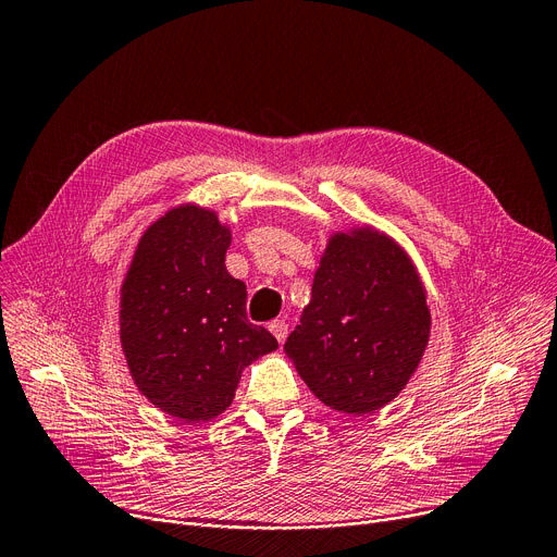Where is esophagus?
Segmentation results:
<instances>
[{
    "label": "esophagus",
    "mask_w": 557,
    "mask_h": 557,
    "mask_svg": "<svg viewBox=\"0 0 557 557\" xmlns=\"http://www.w3.org/2000/svg\"><path fill=\"white\" fill-rule=\"evenodd\" d=\"M268 329L272 331V335H274L281 344L285 342V337H287V324H285V320H274V322H270Z\"/></svg>",
    "instance_id": "1"
}]
</instances>
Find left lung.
I'll list each match as a JSON object with an SVG mask.
<instances>
[{
	"label": "left lung",
	"mask_w": 557,
	"mask_h": 557,
	"mask_svg": "<svg viewBox=\"0 0 557 557\" xmlns=\"http://www.w3.org/2000/svg\"><path fill=\"white\" fill-rule=\"evenodd\" d=\"M429 335L426 289L410 256L362 226L329 237L285 354L324 406L369 414L408 385Z\"/></svg>",
	"instance_id": "8db88e82"
}]
</instances>
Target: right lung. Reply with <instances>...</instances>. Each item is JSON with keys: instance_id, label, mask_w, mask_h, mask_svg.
<instances>
[{"instance_id": "obj_1", "label": "right lung", "mask_w": 557, "mask_h": 557, "mask_svg": "<svg viewBox=\"0 0 557 557\" xmlns=\"http://www.w3.org/2000/svg\"><path fill=\"white\" fill-rule=\"evenodd\" d=\"M228 226L176 206L140 237L120 289V342L138 389L163 412L199 423L222 414L243 369L278 349L247 320V285L226 272Z\"/></svg>"}]
</instances>
